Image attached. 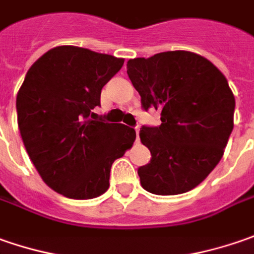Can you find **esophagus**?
<instances>
[{
	"mask_svg": "<svg viewBox=\"0 0 254 254\" xmlns=\"http://www.w3.org/2000/svg\"><path fill=\"white\" fill-rule=\"evenodd\" d=\"M139 130H140V127H135V132H136V142L139 140Z\"/></svg>",
	"mask_w": 254,
	"mask_h": 254,
	"instance_id": "34e87169",
	"label": "esophagus"
}]
</instances>
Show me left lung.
I'll return each instance as SVG.
<instances>
[{
	"mask_svg": "<svg viewBox=\"0 0 254 254\" xmlns=\"http://www.w3.org/2000/svg\"><path fill=\"white\" fill-rule=\"evenodd\" d=\"M145 111H160L159 127H142L152 159L138 175L153 194H181L202 183L222 159L233 130L235 96L225 75L189 51H168L127 64Z\"/></svg>",
	"mask_w": 254,
	"mask_h": 254,
	"instance_id": "1",
	"label": "left lung"
}]
</instances>
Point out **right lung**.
<instances>
[{
  "label": "right lung",
  "mask_w": 254,
  "mask_h": 254,
  "mask_svg": "<svg viewBox=\"0 0 254 254\" xmlns=\"http://www.w3.org/2000/svg\"><path fill=\"white\" fill-rule=\"evenodd\" d=\"M122 65V58L61 45L32 64L18 91V127L29 159L65 197L105 193L112 163L135 142V129L95 121L91 112Z\"/></svg>",
  "instance_id": "obj_1"
}]
</instances>
